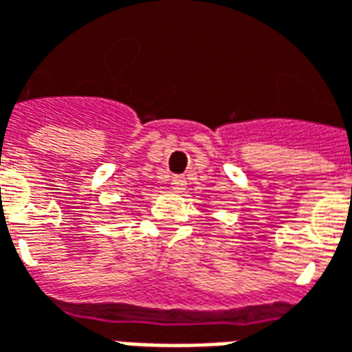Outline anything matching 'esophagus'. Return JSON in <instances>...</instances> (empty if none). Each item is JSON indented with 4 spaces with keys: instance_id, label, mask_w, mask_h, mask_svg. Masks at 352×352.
Wrapping results in <instances>:
<instances>
[{
    "instance_id": "esophagus-1",
    "label": "esophagus",
    "mask_w": 352,
    "mask_h": 352,
    "mask_svg": "<svg viewBox=\"0 0 352 352\" xmlns=\"http://www.w3.org/2000/svg\"><path fill=\"white\" fill-rule=\"evenodd\" d=\"M171 188H173V192H183L186 188V179L181 175H175L171 179Z\"/></svg>"
}]
</instances>
